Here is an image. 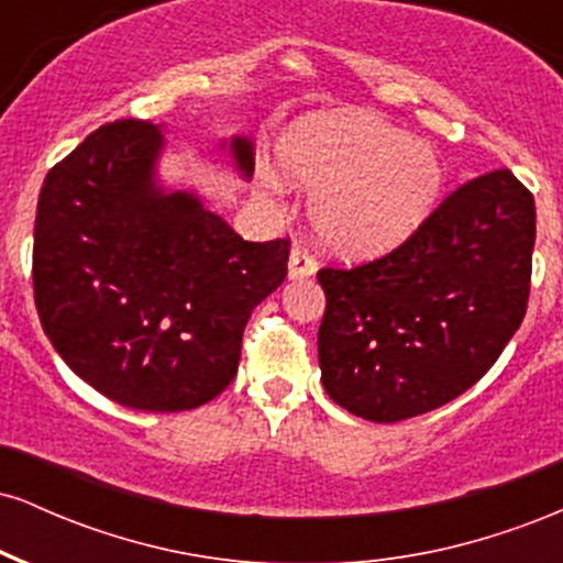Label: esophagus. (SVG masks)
Wrapping results in <instances>:
<instances>
[{
  "instance_id": "1",
  "label": "esophagus",
  "mask_w": 563,
  "mask_h": 563,
  "mask_svg": "<svg viewBox=\"0 0 563 563\" xmlns=\"http://www.w3.org/2000/svg\"><path fill=\"white\" fill-rule=\"evenodd\" d=\"M318 273V262L307 254V251L296 245L288 256V277L290 280H303V277H312Z\"/></svg>"
}]
</instances>
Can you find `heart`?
I'll list each match as a JSON object with an SVG mask.
<instances>
[{"mask_svg":"<svg viewBox=\"0 0 563 563\" xmlns=\"http://www.w3.org/2000/svg\"><path fill=\"white\" fill-rule=\"evenodd\" d=\"M277 164L290 185L314 190V238L346 260L410 241L444 190V164L429 142L352 111L301 115L277 142Z\"/></svg>","mask_w":563,"mask_h":563,"instance_id":"heart-1","label":"heart"}]
</instances>
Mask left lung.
Wrapping results in <instances>:
<instances>
[{
	"label": "left lung",
	"instance_id": "obj_1",
	"mask_svg": "<svg viewBox=\"0 0 563 563\" xmlns=\"http://www.w3.org/2000/svg\"><path fill=\"white\" fill-rule=\"evenodd\" d=\"M532 249V192L497 169L457 187L391 254L320 269L328 397L376 423L461 397L525 320Z\"/></svg>",
	"mask_w": 563,
	"mask_h": 563
}]
</instances>
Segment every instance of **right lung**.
<instances>
[{
    "instance_id": "add662e5",
    "label": "right lung",
    "mask_w": 563,
    "mask_h": 563,
    "mask_svg": "<svg viewBox=\"0 0 563 563\" xmlns=\"http://www.w3.org/2000/svg\"><path fill=\"white\" fill-rule=\"evenodd\" d=\"M219 151L249 183L254 140ZM166 126H100L44 179L34 299L63 363L113 402L179 412L235 378L243 328L288 275V241H243L158 166Z\"/></svg>"
}]
</instances>
